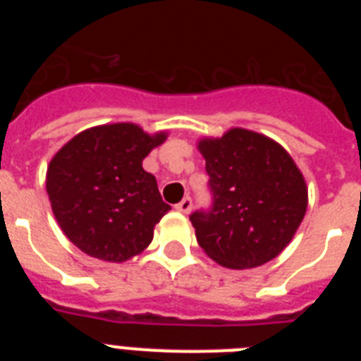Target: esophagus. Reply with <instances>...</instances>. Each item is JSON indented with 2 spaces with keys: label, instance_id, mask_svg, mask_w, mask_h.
I'll list each match as a JSON object with an SVG mask.
<instances>
[{
  "label": "esophagus",
  "instance_id": "1",
  "mask_svg": "<svg viewBox=\"0 0 361 361\" xmlns=\"http://www.w3.org/2000/svg\"><path fill=\"white\" fill-rule=\"evenodd\" d=\"M191 206H193V200H191L190 197H184V199L180 200L177 206H175V209H177V212H180V213H190Z\"/></svg>",
  "mask_w": 361,
  "mask_h": 361
}]
</instances>
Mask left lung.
Returning a JSON list of instances; mask_svg holds the SVG:
<instances>
[{
  "label": "left lung",
  "mask_w": 361,
  "mask_h": 361,
  "mask_svg": "<svg viewBox=\"0 0 361 361\" xmlns=\"http://www.w3.org/2000/svg\"><path fill=\"white\" fill-rule=\"evenodd\" d=\"M212 208L191 213L204 253L229 269L269 262L295 237L307 209V186L295 161L262 133L231 128L202 139Z\"/></svg>",
  "instance_id": "left-lung-1"
}]
</instances>
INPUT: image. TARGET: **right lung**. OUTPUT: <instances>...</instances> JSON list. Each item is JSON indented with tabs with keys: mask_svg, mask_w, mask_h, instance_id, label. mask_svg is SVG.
<instances>
[{
	"mask_svg": "<svg viewBox=\"0 0 361 361\" xmlns=\"http://www.w3.org/2000/svg\"><path fill=\"white\" fill-rule=\"evenodd\" d=\"M166 133L148 135L132 123L78 133L50 161L47 193L56 220L82 253L124 262L148 247L153 228L170 212L142 159Z\"/></svg>",
	"mask_w": 361,
	"mask_h": 361,
	"instance_id": "add662e5",
	"label": "right lung"
}]
</instances>
